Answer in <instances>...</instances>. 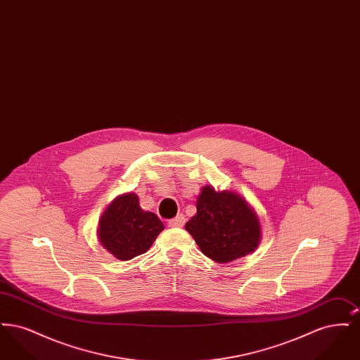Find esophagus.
Here are the masks:
<instances>
[{"label": "esophagus", "instance_id": "1", "mask_svg": "<svg viewBox=\"0 0 360 360\" xmlns=\"http://www.w3.org/2000/svg\"><path fill=\"white\" fill-rule=\"evenodd\" d=\"M185 216L184 214H178L176 217H174L172 220L169 221V226H172V228H182L184 225H185Z\"/></svg>", "mask_w": 360, "mask_h": 360}]
</instances>
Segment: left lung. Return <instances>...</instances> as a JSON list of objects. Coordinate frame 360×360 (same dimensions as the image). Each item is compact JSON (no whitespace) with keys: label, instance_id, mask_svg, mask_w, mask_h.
<instances>
[{"label":"left lung","instance_id":"1","mask_svg":"<svg viewBox=\"0 0 360 360\" xmlns=\"http://www.w3.org/2000/svg\"><path fill=\"white\" fill-rule=\"evenodd\" d=\"M197 213L185 229L205 257L228 263L255 251L260 241L257 212L233 191L205 186L197 200Z\"/></svg>","mask_w":360,"mask_h":360}]
</instances>
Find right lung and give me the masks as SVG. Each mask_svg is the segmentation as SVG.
I'll return each instance as SVG.
<instances>
[{
    "mask_svg": "<svg viewBox=\"0 0 360 360\" xmlns=\"http://www.w3.org/2000/svg\"><path fill=\"white\" fill-rule=\"evenodd\" d=\"M165 225L153 212H144L135 193L116 197L100 219L97 236L105 250L129 260L150 250Z\"/></svg>",
    "mask_w": 360,
    "mask_h": 360,
    "instance_id": "1",
    "label": "right lung"
}]
</instances>
